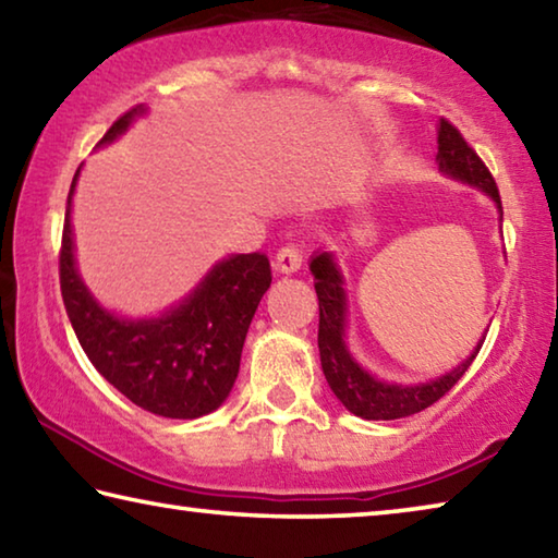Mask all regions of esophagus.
<instances>
[{
    "label": "esophagus",
    "instance_id": "34e87169",
    "mask_svg": "<svg viewBox=\"0 0 558 558\" xmlns=\"http://www.w3.org/2000/svg\"><path fill=\"white\" fill-rule=\"evenodd\" d=\"M302 266V251L298 243H286L276 253V270L280 272H295Z\"/></svg>",
    "mask_w": 558,
    "mask_h": 558
}]
</instances>
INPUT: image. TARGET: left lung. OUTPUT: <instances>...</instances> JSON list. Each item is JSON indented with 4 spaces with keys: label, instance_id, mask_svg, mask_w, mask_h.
<instances>
[{
    "label": "left lung",
    "instance_id": "obj_1",
    "mask_svg": "<svg viewBox=\"0 0 558 558\" xmlns=\"http://www.w3.org/2000/svg\"><path fill=\"white\" fill-rule=\"evenodd\" d=\"M438 167L442 172L468 182L472 186L483 189L485 194L493 196L497 202L499 211H502V199H499V189L495 177L489 174L487 165L480 159V155L468 145L462 132L452 125L450 120H440L438 130ZM310 270L315 276V292L319 302V329H317V344H319V362H323L325 379L329 389L342 401L349 411L359 418L366 421H393L405 418V415L421 413L436 401H440L452 386L460 381V376L470 369L472 359L477 356L480 347L485 339H480L475 352H472L458 369L440 376L436 381L421 384V386H399L386 384L374 379L366 374L352 356H349L344 347V315H347V300L342 288V276L335 266L329 253H317L310 263Z\"/></svg>",
    "mask_w": 558,
    "mask_h": 558
}]
</instances>
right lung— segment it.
Here are the masks:
<instances>
[{"instance_id":"right-lung-1","label":"right lung","mask_w":558,"mask_h":558,"mask_svg":"<svg viewBox=\"0 0 558 558\" xmlns=\"http://www.w3.org/2000/svg\"><path fill=\"white\" fill-rule=\"evenodd\" d=\"M143 106L112 122L98 145L116 140ZM73 177L71 194L75 186ZM71 194L59 278L65 313L90 364L140 409L165 418H199L219 409L239 376L241 349L272 272L266 253H241L216 266L194 295L159 319H120L102 310L73 263Z\"/></svg>"}]
</instances>
